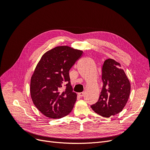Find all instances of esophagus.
<instances>
[{
	"mask_svg": "<svg viewBox=\"0 0 150 150\" xmlns=\"http://www.w3.org/2000/svg\"><path fill=\"white\" fill-rule=\"evenodd\" d=\"M78 94L79 95V96L82 97V96H84V92H81V93H79Z\"/></svg>",
	"mask_w": 150,
	"mask_h": 150,
	"instance_id": "obj_1",
	"label": "esophagus"
}]
</instances>
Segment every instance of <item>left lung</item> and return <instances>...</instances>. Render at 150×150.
I'll use <instances>...</instances> for the list:
<instances>
[{
  "label": "left lung",
  "instance_id": "obj_1",
  "mask_svg": "<svg viewBox=\"0 0 150 150\" xmlns=\"http://www.w3.org/2000/svg\"><path fill=\"white\" fill-rule=\"evenodd\" d=\"M121 64L112 59L104 61L102 68L103 89L98 102L91 106L93 110L104 117L122 111L128 100L131 85Z\"/></svg>",
  "mask_w": 150,
  "mask_h": 150
}]
</instances>
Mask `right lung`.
I'll return each instance as SVG.
<instances>
[{"mask_svg": "<svg viewBox=\"0 0 150 150\" xmlns=\"http://www.w3.org/2000/svg\"><path fill=\"white\" fill-rule=\"evenodd\" d=\"M62 46L44 54L31 77L30 93L35 107L46 117L61 118L73 109L77 94L72 91L69 71L83 54ZM64 84L66 89L62 91Z\"/></svg>", "mask_w": 150, "mask_h": 150, "instance_id": "right-lung-1", "label": "right lung"}]
</instances>
